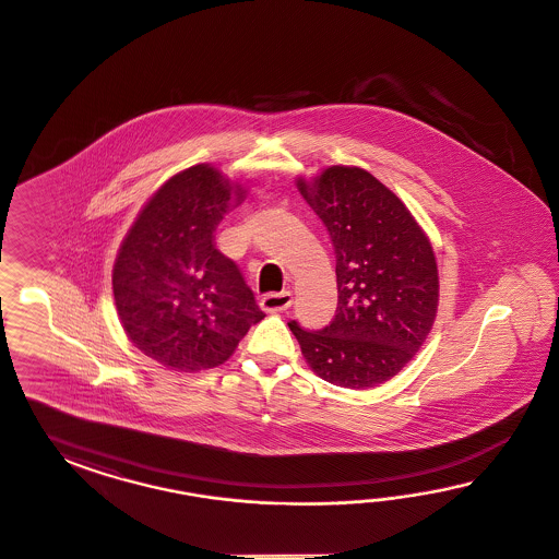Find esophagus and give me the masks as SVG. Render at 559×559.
<instances>
[{
    "label": "esophagus",
    "mask_w": 559,
    "mask_h": 559,
    "mask_svg": "<svg viewBox=\"0 0 559 559\" xmlns=\"http://www.w3.org/2000/svg\"><path fill=\"white\" fill-rule=\"evenodd\" d=\"M293 304V295L290 290H281V293H269L260 299V307L266 313H276V311H285Z\"/></svg>",
    "instance_id": "esophagus-1"
}]
</instances>
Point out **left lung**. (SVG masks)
Returning a JSON list of instances; mask_svg holds the SVG:
<instances>
[{"label":"left lung","mask_w":559,"mask_h":559,"mask_svg":"<svg viewBox=\"0 0 559 559\" xmlns=\"http://www.w3.org/2000/svg\"><path fill=\"white\" fill-rule=\"evenodd\" d=\"M328 227L336 254L338 307L318 332L288 322L305 362L323 381L369 390L420 350L439 309V266L420 223L367 169L330 166L297 178Z\"/></svg>","instance_id":"obj_1"}]
</instances>
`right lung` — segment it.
<instances>
[{"instance_id":"obj_1","label":"right lung","mask_w":559,"mask_h":559,"mask_svg":"<svg viewBox=\"0 0 559 559\" xmlns=\"http://www.w3.org/2000/svg\"><path fill=\"white\" fill-rule=\"evenodd\" d=\"M246 188L211 164L168 178L120 243L112 293L124 334L171 371L223 365L264 313L236 262L215 248Z\"/></svg>"}]
</instances>
